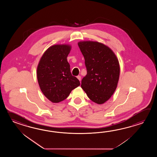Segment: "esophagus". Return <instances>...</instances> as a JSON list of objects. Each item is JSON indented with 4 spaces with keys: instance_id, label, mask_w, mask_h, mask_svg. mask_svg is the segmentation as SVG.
I'll return each mask as SVG.
<instances>
[{
    "instance_id": "esophagus-1",
    "label": "esophagus",
    "mask_w": 157,
    "mask_h": 157,
    "mask_svg": "<svg viewBox=\"0 0 157 157\" xmlns=\"http://www.w3.org/2000/svg\"><path fill=\"white\" fill-rule=\"evenodd\" d=\"M77 78H78V80H79V81H81V76H77Z\"/></svg>"
}]
</instances>
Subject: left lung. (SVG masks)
<instances>
[{
	"mask_svg": "<svg viewBox=\"0 0 157 157\" xmlns=\"http://www.w3.org/2000/svg\"><path fill=\"white\" fill-rule=\"evenodd\" d=\"M78 45L87 69L81 86L90 100L104 104L117 88L120 73L118 59L109 47L99 42L82 41Z\"/></svg>",
	"mask_w": 157,
	"mask_h": 157,
	"instance_id": "8db88e82",
	"label": "left lung"
}]
</instances>
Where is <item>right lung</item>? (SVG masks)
Listing matches in <instances>:
<instances>
[{"label": "right lung", "mask_w": 157, "mask_h": 157, "mask_svg": "<svg viewBox=\"0 0 157 157\" xmlns=\"http://www.w3.org/2000/svg\"><path fill=\"white\" fill-rule=\"evenodd\" d=\"M71 46L54 45L44 53L37 67V78L41 91L52 103L65 100L72 90L80 86L79 80L71 73L67 61Z\"/></svg>", "instance_id": "add662e5"}]
</instances>
